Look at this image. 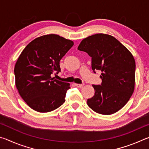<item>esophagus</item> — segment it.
<instances>
[{"label":"esophagus","mask_w":149,"mask_h":149,"mask_svg":"<svg viewBox=\"0 0 149 149\" xmlns=\"http://www.w3.org/2000/svg\"><path fill=\"white\" fill-rule=\"evenodd\" d=\"M74 85H75V87H82L84 86V84H74Z\"/></svg>","instance_id":"34e87169"}]
</instances>
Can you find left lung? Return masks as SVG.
Masks as SVG:
<instances>
[{
  "label": "left lung",
  "mask_w": 149,
  "mask_h": 149,
  "mask_svg": "<svg viewBox=\"0 0 149 149\" xmlns=\"http://www.w3.org/2000/svg\"><path fill=\"white\" fill-rule=\"evenodd\" d=\"M77 49L91 57L92 70L102 72L101 85H93L95 95L87 105L103 115L114 114L130 100L135 89V62L133 54L112 35L97 33L84 39Z\"/></svg>",
  "instance_id": "left-lung-1"
}]
</instances>
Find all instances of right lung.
I'll list each match as a JSON object with an SVG mask.
<instances>
[{
    "label": "right lung",
    "mask_w": 149,
    "mask_h": 149,
    "mask_svg": "<svg viewBox=\"0 0 149 149\" xmlns=\"http://www.w3.org/2000/svg\"><path fill=\"white\" fill-rule=\"evenodd\" d=\"M74 42L58 35H42L25 47L14 67L15 84L26 104L39 112H49L65 102L70 84L51 75L60 72V61Z\"/></svg>",
    "instance_id": "right-lung-1"
}]
</instances>
